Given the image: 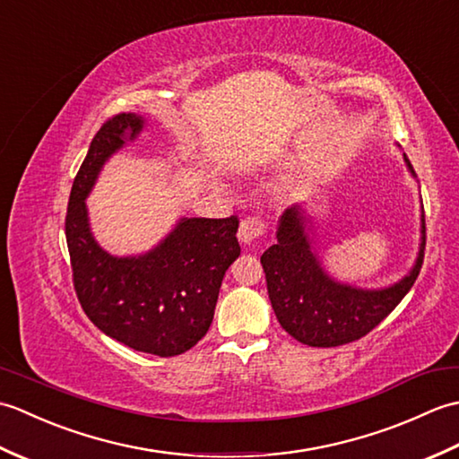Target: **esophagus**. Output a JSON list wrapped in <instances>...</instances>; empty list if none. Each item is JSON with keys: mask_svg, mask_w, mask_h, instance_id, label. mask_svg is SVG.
<instances>
[{"mask_svg": "<svg viewBox=\"0 0 459 459\" xmlns=\"http://www.w3.org/2000/svg\"><path fill=\"white\" fill-rule=\"evenodd\" d=\"M266 227H268V224H266L264 219L247 217L238 227V238H240V242H245V245H250L252 240H256V238L264 235Z\"/></svg>", "mask_w": 459, "mask_h": 459, "instance_id": "esophagus-1", "label": "esophagus"}]
</instances>
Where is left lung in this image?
Returning <instances> with one entry per match:
<instances>
[{
  "label": "left lung",
  "mask_w": 459,
  "mask_h": 459,
  "mask_svg": "<svg viewBox=\"0 0 459 459\" xmlns=\"http://www.w3.org/2000/svg\"><path fill=\"white\" fill-rule=\"evenodd\" d=\"M406 160V155H404ZM408 169H412L406 160ZM307 219L298 204L280 219L278 242L260 256L274 314L288 333L309 347H339L365 337L401 304L420 274L426 248L422 245L408 276L386 290H357L337 284L319 266L306 235Z\"/></svg>",
  "instance_id": "left-lung-1"
}]
</instances>
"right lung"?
I'll return each mask as SVG.
<instances>
[{
	"instance_id": "add662e5",
	"label": "right lung",
	"mask_w": 459,
	"mask_h": 459,
	"mask_svg": "<svg viewBox=\"0 0 459 459\" xmlns=\"http://www.w3.org/2000/svg\"><path fill=\"white\" fill-rule=\"evenodd\" d=\"M142 126V116L122 112L96 132L73 181L66 245L76 298L92 324L134 351L175 357L197 345L212 324L224 272L240 255L238 217L181 219L143 256L116 258L96 245L84 199L104 161Z\"/></svg>"
}]
</instances>
